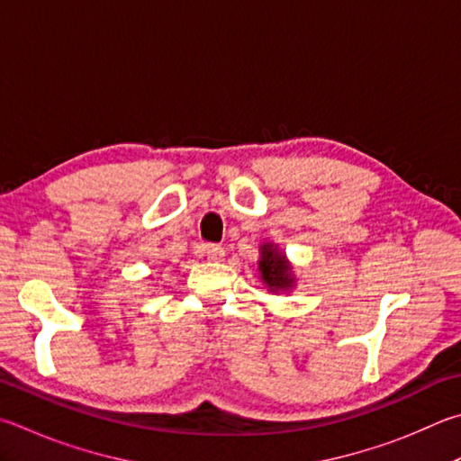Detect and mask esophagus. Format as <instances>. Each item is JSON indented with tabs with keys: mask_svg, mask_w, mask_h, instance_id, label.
<instances>
[{
	"mask_svg": "<svg viewBox=\"0 0 461 461\" xmlns=\"http://www.w3.org/2000/svg\"><path fill=\"white\" fill-rule=\"evenodd\" d=\"M197 254L205 256L207 259H212V262H221L225 256V249L221 246H215V244H202L197 248Z\"/></svg>",
	"mask_w": 461,
	"mask_h": 461,
	"instance_id": "1",
	"label": "esophagus"
}]
</instances>
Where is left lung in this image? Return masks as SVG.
<instances>
[{
  "label": "left lung",
  "mask_w": 461,
  "mask_h": 461,
  "mask_svg": "<svg viewBox=\"0 0 461 461\" xmlns=\"http://www.w3.org/2000/svg\"><path fill=\"white\" fill-rule=\"evenodd\" d=\"M258 274L272 294H288L298 282L294 266L274 241H264L259 246Z\"/></svg>",
  "instance_id": "left-lung-1"
}]
</instances>
